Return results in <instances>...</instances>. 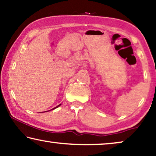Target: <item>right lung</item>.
Wrapping results in <instances>:
<instances>
[{
  "instance_id": "1",
  "label": "right lung",
  "mask_w": 156,
  "mask_h": 156,
  "mask_svg": "<svg viewBox=\"0 0 156 156\" xmlns=\"http://www.w3.org/2000/svg\"><path fill=\"white\" fill-rule=\"evenodd\" d=\"M60 105H61V104H59V105H58L57 106H56V107H55V108H52V110H53V109H55V108H57V107H58V106H59Z\"/></svg>"
}]
</instances>
